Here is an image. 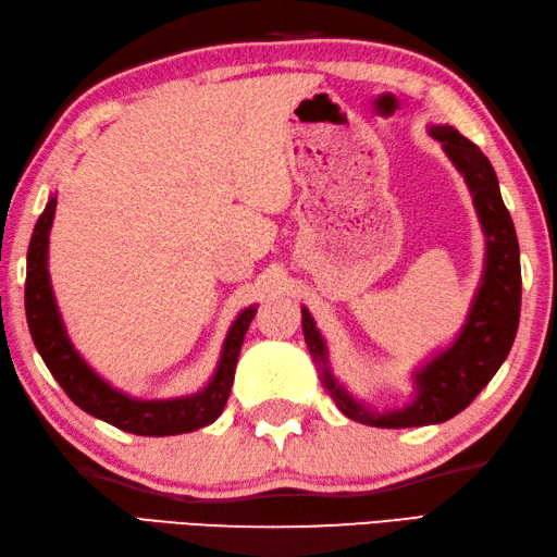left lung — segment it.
I'll return each mask as SVG.
<instances>
[{
    "label": "left lung",
    "instance_id": "left-lung-1",
    "mask_svg": "<svg viewBox=\"0 0 557 557\" xmlns=\"http://www.w3.org/2000/svg\"><path fill=\"white\" fill-rule=\"evenodd\" d=\"M429 135L442 143V150L463 174L470 196H473L480 227L485 233V269H482L480 286L470 302L466 324L456 334V339L414 369L412 400L405 407L375 412L371 405L354 397L332 373L327 342L314 324L310 310L300 308L302 334H306V344L320 371L322 385L327 387L332 400L346 417L369 426L407 429L442 424L463 412L505 363L519 330V239L507 206L502 201L497 174L478 145L463 138L450 125H429Z\"/></svg>",
    "mask_w": 557,
    "mask_h": 557
}]
</instances>
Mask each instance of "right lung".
Instances as JSON below:
<instances>
[{
    "label": "right lung",
    "mask_w": 557,
    "mask_h": 557,
    "mask_svg": "<svg viewBox=\"0 0 557 557\" xmlns=\"http://www.w3.org/2000/svg\"><path fill=\"white\" fill-rule=\"evenodd\" d=\"M58 198L50 196L46 211L40 213L34 227L26 257V320L30 337H34L40 359L60 383L62 391L84 412L138 436H174L196 432V429L213 424L223 414L235 381V366L243 349L249 322L255 320L257 306H249L237 314L225 334L223 351L215 371L201 391L184 397H166V400H143V397L125 395L82 359L75 344L70 342L65 322L58 310L52 283L48 274V239L52 218H55Z\"/></svg>",
    "instance_id": "right-lung-1"
}]
</instances>
